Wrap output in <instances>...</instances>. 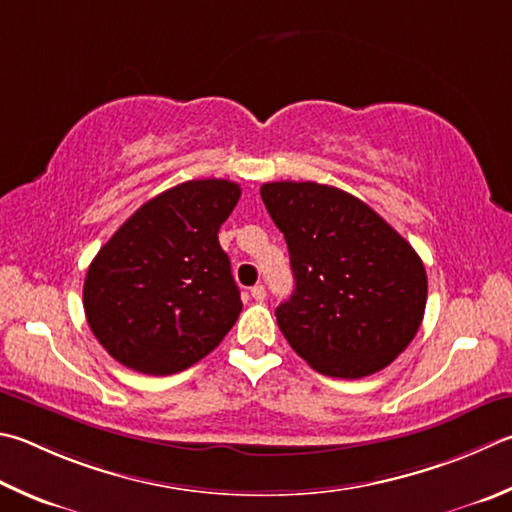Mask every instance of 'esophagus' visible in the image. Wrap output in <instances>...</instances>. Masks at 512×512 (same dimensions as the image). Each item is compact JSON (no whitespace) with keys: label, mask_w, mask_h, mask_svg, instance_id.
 <instances>
[{"label":"esophagus","mask_w":512,"mask_h":512,"mask_svg":"<svg viewBox=\"0 0 512 512\" xmlns=\"http://www.w3.org/2000/svg\"><path fill=\"white\" fill-rule=\"evenodd\" d=\"M250 295H253L257 302H264V300H266V288H264V284H255L253 288H250Z\"/></svg>","instance_id":"1"}]
</instances>
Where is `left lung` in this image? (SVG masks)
Wrapping results in <instances>:
<instances>
[{
	"mask_svg": "<svg viewBox=\"0 0 512 512\" xmlns=\"http://www.w3.org/2000/svg\"><path fill=\"white\" fill-rule=\"evenodd\" d=\"M295 291L277 324L300 358L333 378L385 369L414 340L427 302L421 257L353 194L313 181L264 183Z\"/></svg>",
	"mask_w": 512,
	"mask_h": 512,
	"instance_id": "left-lung-1",
	"label": "left lung"
}]
</instances>
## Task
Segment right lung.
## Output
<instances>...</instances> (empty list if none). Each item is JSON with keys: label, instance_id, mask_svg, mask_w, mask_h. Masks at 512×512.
I'll use <instances>...</instances> for the list:
<instances>
[{"label": "right lung", "instance_id": "right-lung-1", "mask_svg": "<svg viewBox=\"0 0 512 512\" xmlns=\"http://www.w3.org/2000/svg\"><path fill=\"white\" fill-rule=\"evenodd\" d=\"M239 197L226 179L174 185L98 250L82 302L94 336L120 365L176 374L226 338L241 297L217 235Z\"/></svg>", "mask_w": 512, "mask_h": 512}]
</instances>
